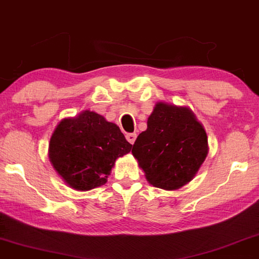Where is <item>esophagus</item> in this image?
I'll return each instance as SVG.
<instances>
[{
  "label": "esophagus",
  "mask_w": 259,
  "mask_h": 259,
  "mask_svg": "<svg viewBox=\"0 0 259 259\" xmlns=\"http://www.w3.org/2000/svg\"><path fill=\"white\" fill-rule=\"evenodd\" d=\"M136 137H137V135L136 134H126L125 135V138H126V141H128L130 144H134L135 143V141H136Z\"/></svg>",
  "instance_id": "esophagus-1"
}]
</instances>
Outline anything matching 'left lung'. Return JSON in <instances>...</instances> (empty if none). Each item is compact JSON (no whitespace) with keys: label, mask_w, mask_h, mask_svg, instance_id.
<instances>
[{"label":"left lung","mask_w":259,"mask_h":259,"mask_svg":"<svg viewBox=\"0 0 259 259\" xmlns=\"http://www.w3.org/2000/svg\"><path fill=\"white\" fill-rule=\"evenodd\" d=\"M131 152L152 186L175 191L190 183L206 159L207 134L188 107L158 102Z\"/></svg>","instance_id":"obj_1"}]
</instances>
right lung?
I'll use <instances>...</instances> for the list:
<instances>
[{
	"instance_id": "obj_1",
	"label": "right lung",
	"mask_w": 259,
	"mask_h": 259,
	"mask_svg": "<svg viewBox=\"0 0 259 259\" xmlns=\"http://www.w3.org/2000/svg\"><path fill=\"white\" fill-rule=\"evenodd\" d=\"M131 146L115 123L84 110L57 125L50 140L49 158L69 187L90 191L107 183L115 161L130 152Z\"/></svg>"
}]
</instances>
